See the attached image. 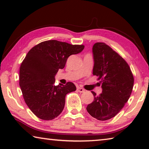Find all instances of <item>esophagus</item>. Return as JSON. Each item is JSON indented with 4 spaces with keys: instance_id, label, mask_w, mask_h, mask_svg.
<instances>
[{
    "instance_id": "obj_1",
    "label": "esophagus",
    "mask_w": 149,
    "mask_h": 149,
    "mask_svg": "<svg viewBox=\"0 0 149 149\" xmlns=\"http://www.w3.org/2000/svg\"><path fill=\"white\" fill-rule=\"evenodd\" d=\"M77 91L79 93H84L85 91L84 89H83V88H81V87H79L77 88Z\"/></svg>"
}]
</instances>
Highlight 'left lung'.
Segmentation results:
<instances>
[{
  "label": "left lung",
  "mask_w": 149,
  "mask_h": 149,
  "mask_svg": "<svg viewBox=\"0 0 149 149\" xmlns=\"http://www.w3.org/2000/svg\"><path fill=\"white\" fill-rule=\"evenodd\" d=\"M93 74L100 80L102 93L91 91L94 100L88 104L89 114L98 120L114 117L132 94L134 78L129 65L116 52L104 42H96L93 47Z\"/></svg>",
  "instance_id": "left-lung-1"
}]
</instances>
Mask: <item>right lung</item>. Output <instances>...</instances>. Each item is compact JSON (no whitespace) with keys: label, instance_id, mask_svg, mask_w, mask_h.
Masks as SVG:
<instances>
[{"label":"right lung","instance_id":"obj_1","mask_svg":"<svg viewBox=\"0 0 149 149\" xmlns=\"http://www.w3.org/2000/svg\"><path fill=\"white\" fill-rule=\"evenodd\" d=\"M84 47L49 40L27 52L20 65L19 84L25 102L37 117L51 120L62 112L65 95L75 91L76 87L72 82L54 85V76L64 68L70 55L79 53Z\"/></svg>","mask_w":149,"mask_h":149}]
</instances>
